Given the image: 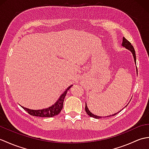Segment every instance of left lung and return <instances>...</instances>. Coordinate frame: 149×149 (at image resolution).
I'll list each match as a JSON object with an SVG mask.
<instances>
[{
    "label": "left lung",
    "mask_w": 149,
    "mask_h": 149,
    "mask_svg": "<svg viewBox=\"0 0 149 149\" xmlns=\"http://www.w3.org/2000/svg\"><path fill=\"white\" fill-rule=\"evenodd\" d=\"M122 47H125V49H128L129 50H130V51L131 52V53L132 54V56H133V58H134V62L136 63V54H135V50L134 49V47L133 46H132L131 45V43L129 42V41L127 40H126L124 37H123V41H122ZM136 71H137V67H136ZM138 73V72H137ZM125 106V107H126ZM85 110H86V113L88 114V115H89L90 116L92 117V118H102V116H97V115H94V114H93L92 113H91L90 111L89 110V109L88 108V106L86 105V106H85ZM119 113V112H118ZM115 113V114H113V115H109V116H115L116 115L117 113ZM106 117V116H105Z\"/></svg>",
    "instance_id": "left-lung-1"
}]
</instances>
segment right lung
Instances as JSON below:
<instances>
[{"mask_svg":"<svg viewBox=\"0 0 149 149\" xmlns=\"http://www.w3.org/2000/svg\"><path fill=\"white\" fill-rule=\"evenodd\" d=\"M73 85L70 86L67 89H66L61 95H60L58 100L56 101L51 106H50L47 108L42 109H38V110H34V109H30L24 107L23 106H21L28 113L30 114L31 115L35 116H40V117H52L56 115H58V114L61 112V109H63V102H64L65 97L66 96V94L67 93L68 90Z\"/></svg>","mask_w":149,"mask_h":149,"instance_id":"obj_1","label":"right lung"}]
</instances>
